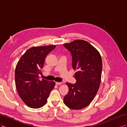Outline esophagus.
Instances as JSON below:
<instances>
[{
  "label": "esophagus",
  "mask_w": 127,
  "mask_h": 127,
  "mask_svg": "<svg viewBox=\"0 0 127 127\" xmlns=\"http://www.w3.org/2000/svg\"><path fill=\"white\" fill-rule=\"evenodd\" d=\"M61 84V83L60 82H56V85H60Z\"/></svg>",
  "instance_id": "obj_1"
}]
</instances>
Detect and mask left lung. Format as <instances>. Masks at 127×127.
<instances>
[{"mask_svg":"<svg viewBox=\"0 0 127 127\" xmlns=\"http://www.w3.org/2000/svg\"><path fill=\"white\" fill-rule=\"evenodd\" d=\"M64 46L72 57L75 84L66 83L69 88L64 102L68 107L80 110L90 104L96 94L101 83L102 61L99 53L88 42L75 40Z\"/></svg>","mask_w":127,"mask_h":127,"instance_id":"1","label":"left lung"}]
</instances>
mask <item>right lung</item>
Wrapping results in <instances>:
<instances>
[{"mask_svg":"<svg viewBox=\"0 0 127 127\" xmlns=\"http://www.w3.org/2000/svg\"><path fill=\"white\" fill-rule=\"evenodd\" d=\"M56 45L32 47L20 58L15 69V79L18 94L26 105L33 109L43 106L47 102L54 82L40 80L41 69L44 60Z\"/></svg>","mask_w":127,"mask_h":127,"instance_id":"add662e5","label":"right lung"}]
</instances>
